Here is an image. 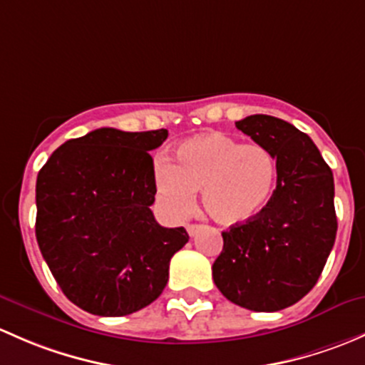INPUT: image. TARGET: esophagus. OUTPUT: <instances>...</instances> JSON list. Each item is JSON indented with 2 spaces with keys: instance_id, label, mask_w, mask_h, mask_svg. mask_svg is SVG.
I'll return each instance as SVG.
<instances>
[{
  "instance_id": "1",
  "label": "esophagus",
  "mask_w": 365,
  "mask_h": 365,
  "mask_svg": "<svg viewBox=\"0 0 365 365\" xmlns=\"http://www.w3.org/2000/svg\"><path fill=\"white\" fill-rule=\"evenodd\" d=\"M186 230H187V234L191 235V237H195V235H197L198 232L202 230V225H187Z\"/></svg>"
}]
</instances>
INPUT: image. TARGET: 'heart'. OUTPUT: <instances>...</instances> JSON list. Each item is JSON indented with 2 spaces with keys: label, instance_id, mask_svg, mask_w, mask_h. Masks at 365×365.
<instances>
[{
  "label": "heart",
  "instance_id": "obj_1",
  "mask_svg": "<svg viewBox=\"0 0 365 365\" xmlns=\"http://www.w3.org/2000/svg\"><path fill=\"white\" fill-rule=\"evenodd\" d=\"M276 179V160L265 148L212 131L179 144L172 165H158L156 191L165 207L184 214L193 205V191L202 190L205 212L235 227L264 212Z\"/></svg>",
  "mask_w": 365,
  "mask_h": 365
}]
</instances>
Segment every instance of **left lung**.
Listing matches in <instances>:
<instances>
[{
    "mask_svg": "<svg viewBox=\"0 0 365 365\" xmlns=\"http://www.w3.org/2000/svg\"><path fill=\"white\" fill-rule=\"evenodd\" d=\"M235 126L274 156L277 181L260 216L221 234L212 277L230 302L272 313L309 294L327 264L337 232L334 175L290 123L255 114Z\"/></svg>",
    "mask_w": 365,
    "mask_h": 365,
    "instance_id": "obj_1",
    "label": "left lung"
}]
</instances>
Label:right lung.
Masks as SVG:
<instances>
[{"mask_svg": "<svg viewBox=\"0 0 365 365\" xmlns=\"http://www.w3.org/2000/svg\"><path fill=\"white\" fill-rule=\"evenodd\" d=\"M167 130L100 128L56 149L36 178V240L68 300L98 317H125L155 302L182 227L155 220V165Z\"/></svg>", "mask_w": 365, "mask_h": 365, "instance_id": "right-lung-1", "label": "right lung"}]
</instances>
